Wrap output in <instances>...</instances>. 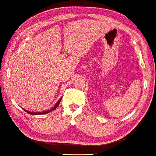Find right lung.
<instances>
[{"mask_svg":"<svg viewBox=\"0 0 156 156\" xmlns=\"http://www.w3.org/2000/svg\"><path fill=\"white\" fill-rule=\"evenodd\" d=\"M62 97L59 98V100L56 102L55 103V106L54 107H52L51 108H50V109H49V110H48V111H41V112H31V111H27V110H25V109H24L25 110V112H27V113H29V114H30V115H44V114H46V113H48V112H51V111H54L55 109L58 107V106L59 105V102H60V101H61V100H62Z\"/></svg>","mask_w":156,"mask_h":156,"instance_id":"add662e5","label":"right lung"}]
</instances>
